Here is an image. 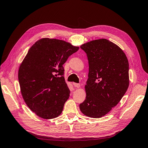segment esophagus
I'll return each instance as SVG.
<instances>
[{
	"label": "esophagus",
	"instance_id": "obj_1",
	"mask_svg": "<svg viewBox=\"0 0 148 148\" xmlns=\"http://www.w3.org/2000/svg\"><path fill=\"white\" fill-rule=\"evenodd\" d=\"M73 86H74L75 87H76V88H79L80 87V84H78V83H73Z\"/></svg>",
	"mask_w": 148,
	"mask_h": 148
}]
</instances>
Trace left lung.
Instances as JSON below:
<instances>
[{
	"mask_svg": "<svg viewBox=\"0 0 148 148\" xmlns=\"http://www.w3.org/2000/svg\"><path fill=\"white\" fill-rule=\"evenodd\" d=\"M86 53L89 73L84 86L86 99L79 109L86 116L101 118L117 105L129 86V64L119 46L106 39L80 46Z\"/></svg>",
	"mask_w": 148,
	"mask_h": 148,
	"instance_id": "left-lung-1",
	"label": "left lung"
}]
</instances>
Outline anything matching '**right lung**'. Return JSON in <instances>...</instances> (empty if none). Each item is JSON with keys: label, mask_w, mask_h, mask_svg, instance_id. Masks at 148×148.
I'll return each mask as SVG.
<instances>
[{"label": "right lung", "mask_w": 148, "mask_h": 148, "mask_svg": "<svg viewBox=\"0 0 148 148\" xmlns=\"http://www.w3.org/2000/svg\"><path fill=\"white\" fill-rule=\"evenodd\" d=\"M78 49L63 40L48 38L29 49L19 67L18 81L26 104L38 117L52 119L62 114L70 96L63 65Z\"/></svg>", "instance_id": "obj_1"}]
</instances>
